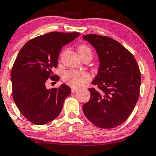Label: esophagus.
I'll return each mask as SVG.
<instances>
[{
    "label": "esophagus",
    "mask_w": 156,
    "mask_h": 156,
    "mask_svg": "<svg viewBox=\"0 0 156 156\" xmlns=\"http://www.w3.org/2000/svg\"><path fill=\"white\" fill-rule=\"evenodd\" d=\"M77 92H78V90H77V89H74V88L72 89V93H73V94H75V93H76Z\"/></svg>",
    "instance_id": "34e87169"
}]
</instances>
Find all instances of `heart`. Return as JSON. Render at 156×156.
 Segmentation results:
<instances>
[{"label": "heart", "instance_id": "b5f03b06", "mask_svg": "<svg viewBox=\"0 0 156 156\" xmlns=\"http://www.w3.org/2000/svg\"><path fill=\"white\" fill-rule=\"evenodd\" d=\"M78 52L80 55L85 54L87 53H90L92 54V50L85 44H80L78 48ZM63 80L68 85L73 88H80L89 80V75L83 70L69 69L64 73Z\"/></svg>", "mask_w": 156, "mask_h": 156}]
</instances>
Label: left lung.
I'll list each match as a JSON object with an SVG mask.
<instances>
[{
    "label": "left lung",
    "mask_w": 156,
    "mask_h": 156,
    "mask_svg": "<svg viewBox=\"0 0 156 156\" xmlns=\"http://www.w3.org/2000/svg\"><path fill=\"white\" fill-rule=\"evenodd\" d=\"M95 48L100 65L83 104L86 117L97 127L113 128L129 117L139 97L141 73L133 55L117 41L97 34L83 35Z\"/></svg>",
    "instance_id": "8db88e82"
}]
</instances>
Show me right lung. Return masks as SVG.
Here are the masks:
<instances>
[{
    "label": "right lung",
    "mask_w": 156,
    "mask_h": 156,
    "mask_svg": "<svg viewBox=\"0 0 156 156\" xmlns=\"http://www.w3.org/2000/svg\"><path fill=\"white\" fill-rule=\"evenodd\" d=\"M80 33L51 32L31 39L21 48L11 72L12 95L16 105L28 120L35 125L47 124L61 113L71 89L66 84L48 89V78L58 81L53 76L58 55L64 45Z\"/></svg>",
    "instance_id": "right-lung-1"
}]
</instances>
